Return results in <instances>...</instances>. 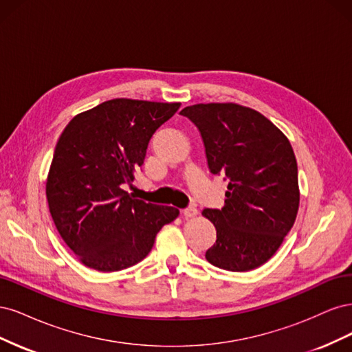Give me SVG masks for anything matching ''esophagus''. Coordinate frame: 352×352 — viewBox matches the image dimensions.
I'll list each match as a JSON object with an SVG mask.
<instances>
[{
	"label": "esophagus",
	"mask_w": 352,
	"mask_h": 352,
	"mask_svg": "<svg viewBox=\"0 0 352 352\" xmlns=\"http://www.w3.org/2000/svg\"><path fill=\"white\" fill-rule=\"evenodd\" d=\"M182 214H184L186 219H192V217H195V216L198 214V210H197L195 207H188V208H185V210L182 211Z\"/></svg>",
	"instance_id": "1"
}]
</instances>
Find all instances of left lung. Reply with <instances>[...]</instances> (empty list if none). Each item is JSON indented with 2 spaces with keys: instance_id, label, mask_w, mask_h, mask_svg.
Masks as SVG:
<instances>
[{
  "instance_id": "left-lung-1",
  "label": "left lung",
  "mask_w": 352,
  "mask_h": 352,
  "mask_svg": "<svg viewBox=\"0 0 352 352\" xmlns=\"http://www.w3.org/2000/svg\"><path fill=\"white\" fill-rule=\"evenodd\" d=\"M180 114L198 127L210 172L229 180L225 206L202 210L217 233L207 261L229 272L260 267L279 250L300 207L289 140L267 117L235 102L195 104Z\"/></svg>"
}]
</instances>
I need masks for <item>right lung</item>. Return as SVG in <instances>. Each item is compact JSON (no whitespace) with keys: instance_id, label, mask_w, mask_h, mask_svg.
Here are the masks:
<instances>
[{"instance_id":"add662e5","label":"right lung","mask_w":352,"mask_h":352,"mask_svg":"<svg viewBox=\"0 0 352 352\" xmlns=\"http://www.w3.org/2000/svg\"><path fill=\"white\" fill-rule=\"evenodd\" d=\"M179 107L114 98L76 114L61 132L45 194L60 236L87 267L119 272L142 261L160 229L179 216L123 189L144 164L154 132Z\"/></svg>"}]
</instances>
